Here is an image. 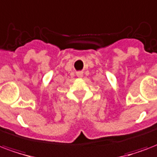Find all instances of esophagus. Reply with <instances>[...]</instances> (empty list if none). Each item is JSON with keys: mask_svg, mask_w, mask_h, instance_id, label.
I'll list each match as a JSON object with an SVG mask.
<instances>
[{"mask_svg": "<svg viewBox=\"0 0 157 157\" xmlns=\"http://www.w3.org/2000/svg\"><path fill=\"white\" fill-rule=\"evenodd\" d=\"M77 76H78V77H82V73H81V72L78 73Z\"/></svg>", "mask_w": 157, "mask_h": 157, "instance_id": "34e87169", "label": "esophagus"}]
</instances>
